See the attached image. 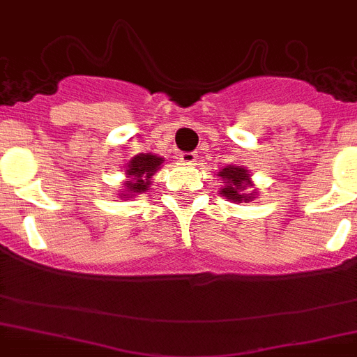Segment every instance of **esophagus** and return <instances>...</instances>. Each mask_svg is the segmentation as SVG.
I'll use <instances>...</instances> for the list:
<instances>
[{"label":"esophagus","mask_w":357,"mask_h":357,"mask_svg":"<svg viewBox=\"0 0 357 357\" xmlns=\"http://www.w3.org/2000/svg\"><path fill=\"white\" fill-rule=\"evenodd\" d=\"M196 159H198V155H196L195 152H182L181 154V161L184 162V165H195Z\"/></svg>","instance_id":"obj_1"}]
</instances>
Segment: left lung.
Wrapping results in <instances>:
<instances>
[{
	"instance_id": "1",
	"label": "left lung",
	"mask_w": 357,
	"mask_h": 357,
	"mask_svg": "<svg viewBox=\"0 0 357 357\" xmlns=\"http://www.w3.org/2000/svg\"><path fill=\"white\" fill-rule=\"evenodd\" d=\"M219 176L222 178L224 188H220V196L233 203H249L256 198V189L250 178V173L242 165H227L219 169Z\"/></svg>"
}]
</instances>
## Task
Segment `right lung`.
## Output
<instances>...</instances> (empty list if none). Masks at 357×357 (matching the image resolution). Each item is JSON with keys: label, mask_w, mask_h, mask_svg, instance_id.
Here are the masks:
<instances>
[{"label": "right lung", "mask_w": 357, "mask_h": 357, "mask_svg": "<svg viewBox=\"0 0 357 357\" xmlns=\"http://www.w3.org/2000/svg\"><path fill=\"white\" fill-rule=\"evenodd\" d=\"M165 158L158 154H137L126 165V181L122 182V189L119 191V198L128 199L137 195H144L151 189L152 176L161 169Z\"/></svg>", "instance_id": "add662e5"}]
</instances>
